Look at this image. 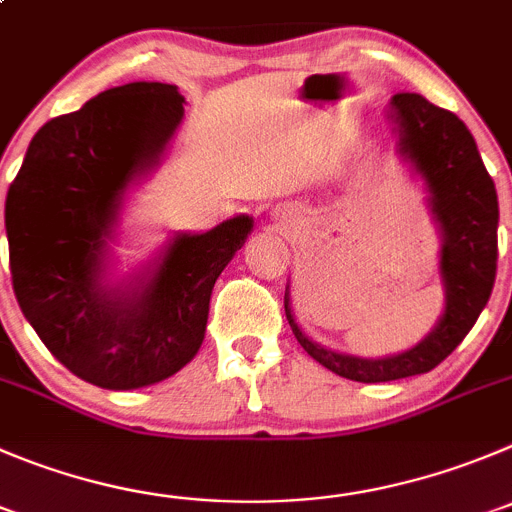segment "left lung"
<instances>
[{"label": "left lung", "mask_w": 512, "mask_h": 512, "mask_svg": "<svg viewBox=\"0 0 512 512\" xmlns=\"http://www.w3.org/2000/svg\"><path fill=\"white\" fill-rule=\"evenodd\" d=\"M392 107L399 125V150L427 180L432 211L445 236L442 279L447 306L435 332L410 352L387 359H357L309 342L291 316L289 296H284L286 319L304 352L329 372L354 382H392L435 369L478 321L493 294L498 271V193L470 130L455 113L415 92L394 95Z\"/></svg>", "instance_id": "8db88e82"}]
</instances>
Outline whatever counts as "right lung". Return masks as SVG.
I'll use <instances>...</instances> for the list:
<instances>
[{"mask_svg": "<svg viewBox=\"0 0 512 512\" xmlns=\"http://www.w3.org/2000/svg\"><path fill=\"white\" fill-rule=\"evenodd\" d=\"M183 102L163 82H130L92 97L37 130L7 191L19 309L57 362L95 387H145L196 357L213 284L253 226L238 216L201 236H178L133 296L97 284L102 236L120 193L163 153Z\"/></svg>", "mask_w": 512, "mask_h": 512, "instance_id": "add662e5", "label": "right lung"}]
</instances>
